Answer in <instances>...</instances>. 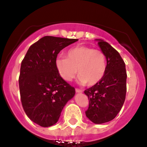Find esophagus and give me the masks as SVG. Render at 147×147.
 Here are the masks:
<instances>
[{
    "mask_svg": "<svg viewBox=\"0 0 147 147\" xmlns=\"http://www.w3.org/2000/svg\"><path fill=\"white\" fill-rule=\"evenodd\" d=\"M76 92L78 93H82V90L81 89H79V88H76Z\"/></svg>",
    "mask_w": 147,
    "mask_h": 147,
    "instance_id": "1",
    "label": "esophagus"
}]
</instances>
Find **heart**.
I'll list each match as a JSON object with an SVG mask.
<instances>
[{"instance_id": "obj_1", "label": "heart", "mask_w": 147, "mask_h": 147, "mask_svg": "<svg viewBox=\"0 0 147 147\" xmlns=\"http://www.w3.org/2000/svg\"><path fill=\"white\" fill-rule=\"evenodd\" d=\"M56 68L65 81L70 82L78 72L79 82L94 85L102 80L107 69V59L102 51L79 45L66 53V58L58 57Z\"/></svg>"}]
</instances>
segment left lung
I'll use <instances>...</instances> for the list:
<instances>
[{"label": "left lung", "mask_w": 147, "mask_h": 147, "mask_svg": "<svg viewBox=\"0 0 147 147\" xmlns=\"http://www.w3.org/2000/svg\"><path fill=\"white\" fill-rule=\"evenodd\" d=\"M106 56L107 69L102 80L85 90L89 99L86 116L95 124H103L115 119L125 101L127 72L121 57L108 42L96 40Z\"/></svg>", "instance_id": "obj_1"}]
</instances>
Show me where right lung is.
I'll return each mask as SVG.
<instances>
[{"label":"right lung","mask_w":147,"mask_h":147,"mask_svg":"<svg viewBox=\"0 0 147 147\" xmlns=\"http://www.w3.org/2000/svg\"><path fill=\"white\" fill-rule=\"evenodd\" d=\"M77 40L45 36L30 46L22 61V105L27 116L41 127L55 124L65 105L74 96L75 88L61 78L55 61L61 50Z\"/></svg>","instance_id":"add662e5"}]
</instances>
